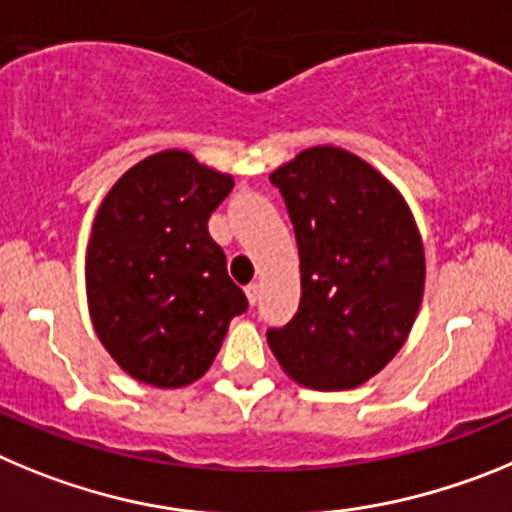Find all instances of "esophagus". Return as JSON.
<instances>
[{
  "mask_svg": "<svg viewBox=\"0 0 512 512\" xmlns=\"http://www.w3.org/2000/svg\"><path fill=\"white\" fill-rule=\"evenodd\" d=\"M245 293H247V301H250L252 306H255L257 298H260V283H250L245 288Z\"/></svg>",
  "mask_w": 512,
  "mask_h": 512,
  "instance_id": "esophagus-1",
  "label": "esophagus"
}]
</instances>
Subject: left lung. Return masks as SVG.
Returning a JSON list of instances; mask_svg holds the SVG:
<instances>
[{"label":"left lung","instance_id":"8db88e82","mask_svg":"<svg viewBox=\"0 0 512 512\" xmlns=\"http://www.w3.org/2000/svg\"><path fill=\"white\" fill-rule=\"evenodd\" d=\"M301 257V303L267 344L288 377L352 390L400 352L426 285V255L403 193L359 155L308 147L270 173Z\"/></svg>","mask_w":512,"mask_h":512}]
</instances>
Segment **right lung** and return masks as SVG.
Listing matches in <instances>:
<instances>
[{
	"mask_svg": "<svg viewBox=\"0 0 512 512\" xmlns=\"http://www.w3.org/2000/svg\"><path fill=\"white\" fill-rule=\"evenodd\" d=\"M229 173L186 150L132 165L101 201L86 247V298L99 342L137 382L191 385L214 362L247 298L227 275L209 216Z\"/></svg>",
	"mask_w": 512,
	"mask_h": 512,
	"instance_id": "obj_1",
	"label": "right lung"
}]
</instances>
